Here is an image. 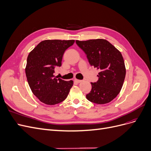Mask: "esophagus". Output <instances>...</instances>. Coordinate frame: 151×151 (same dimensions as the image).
Here are the masks:
<instances>
[{
    "label": "esophagus",
    "mask_w": 151,
    "mask_h": 151,
    "mask_svg": "<svg viewBox=\"0 0 151 151\" xmlns=\"http://www.w3.org/2000/svg\"><path fill=\"white\" fill-rule=\"evenodd\" d=\"M75 81L77 83H80L81 82H82L81 80H79V79H75Z\"/></svg>",
    "instance_id": "esophagus-1"
}]
</instances>
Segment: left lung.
<instances>
[{
    "label": "left lung",
    "instance_id": "8db88e82",
    "mask_svg": "<svg viewBox=\"0 0 151 151\" xmlns=\"http://www.w3.org/2000/svg\"><path fill=\"white\" fill-rule=\"evenodd\" d=\"M76 42L86 54L90 65L99 71L98 81L91 83L92 89L86 94V98L99 104L111 101L120 92L125 77L122 53L106 40H76Z\"/></svg>",
    "mask_w": 151,
    "mask_h": 151
}]
</instances>
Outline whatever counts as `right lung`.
I'll list each match as a JSON object with an SVG mask.
<instances>
[{"label":"right lung","instance_id":"obj_1","mask_svg":"<svg viewBox=\"0 0 151 151\" xmlns=\"http://www.w3.org/2000/svg\"><path fill=\"white\" fill-rule=\"evenodd\" d=\"M75 41L47 40L41 42L29 53L25 68L28 84L40 101L54 105L66 99L73 81L53 76L55 68L62 65L63 55Z\"/></svg>","mask_w":151,"mask_h":151}]
</instances>
